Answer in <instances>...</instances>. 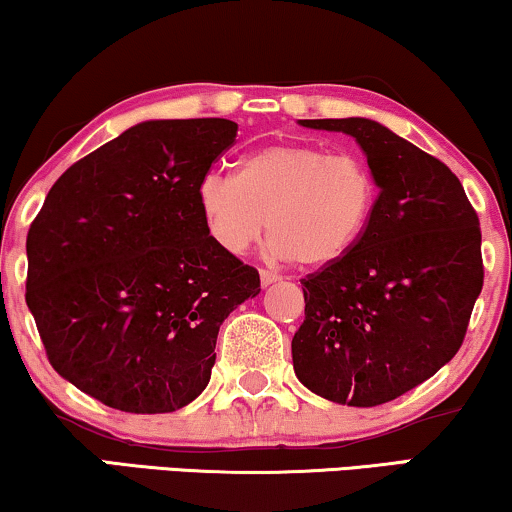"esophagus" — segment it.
<instances>
[{"label":"esophagus","mask_w":512,"mask_h":512,"mask_svg":"<svg viewBox=\"0 0 512 512\" xmlns=\"http://www.w3.org/2000/svg\"><path fill=\"white\" fill-rule=\"evenodd\" d=\"M278 274H274V271H267V269H260V283H262V288H269L271 283H276L278 281Z\"/></svg>","instance_id":"obj_1"}]
</instances>
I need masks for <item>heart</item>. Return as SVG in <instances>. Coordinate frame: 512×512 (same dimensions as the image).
<instances>
[{"label":"heart","mask_w":512,"mask_h":512,"mask_svg":"<svg viewBox=\"0 0 512 512\" xmlns=\"http://www.w3.org/2000/svg\"><path fill=\"white\" fill-rule=\"evenodd\" d=\"M196 200L212 241L229 255L248 252L269 229L276 257L319 269L340 262L366 234L378 186L354 155L274 144L241 158L236 177L205 174Z\"/></svg>","instance_id":"1"}]
</instances>
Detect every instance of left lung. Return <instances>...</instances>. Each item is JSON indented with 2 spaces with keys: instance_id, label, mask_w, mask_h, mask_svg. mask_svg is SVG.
I'll return each instance as SVG.
<instances>
[{
  "instance_id": "obj_1",
  "label": "left lung",
  "mask_w": 512,
  "mask_h": 512,
  "mask_svg": "<svg viewBox=\"0 0 512 512\" xmlns=\"http://www.w3.org/2000/svg\"><path fill=\"white\" fill-rule=\"evenodd\" d=\"M300 125L354 137L380 193L352 252L302 281L293 368L319 397L368 409L454 359L484 281L480 219L449 167L380 122Z\"/></svg>"
}]
</instances>
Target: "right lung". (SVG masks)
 Masks as SVG:
<instances>
[{
    "instance_id": "obj_1",
    "label": "right lung",
    "mask_w": 512,
    "mask_h": 512,
    "mask_svg": "<svg viewBox=\"0 0 512 512\" xmlns=\"http://www.w3.org/2000/svg\"><path fill=\"white\" fill-rule=\"evenodd\" d=\"M238 125L146 120L58 177L28 231L25 302L51 366L127 413H170L210 383L226 316L260 274L212 241L196 186Z\"/></svg>"
}]
</instances>
